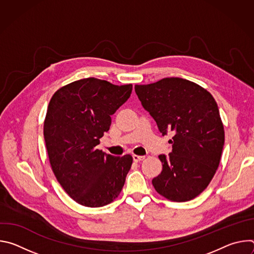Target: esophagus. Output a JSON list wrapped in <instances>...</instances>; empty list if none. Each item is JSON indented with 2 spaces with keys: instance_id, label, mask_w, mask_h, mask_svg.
<instances>
[{
  "instance_id": "obj_1",
  "label": "esophagus",
  "mask_w": 254,
  "mask_h": 254,
  "mask_svg": "<svg viewBox=\"0 0 254 254\" xmlns=\"http://www.w3.org/2000/svg\"><path fill=\"white\" fill-rule=\"evenodd\" d=\"M132 159H133V161L134 162H140V161H143L144 159H146V158H144L143 156H137V155H132Z\"/></svg>"
}]
</instances>
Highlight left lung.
<instances>
[{
    "instance_id": "1",
    "label": "left lung",
    "mask_w": 254,
    "mask_h": 254,
    "mask_svg": "<svg viewBox=\"0 0 254 254\" xmlns=\"http://www.w3.org/2000/svg\"><path fill=\"white\" fill-rule=\"evenodd\" d=\"M134 90L162 134L175 132L169 140V157L159 156L163 170L153 179V186L171 201L196 198L218 169L224 146V127L214 97L197 83L179 77L136 84Z\"/></svg>"
}]
</instances>
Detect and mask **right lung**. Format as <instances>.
<instances>
[{"label":"right lung","mask_w":254,"mask_h":254,"mask_svg":"<svg viewBox=\"0 0 254 254\" xmlns=\"http://www.w3.org/2000/svg\"><path fill=\"white\" fill-rule=\"evenodd\" d=\"M131 89L89 77L62 86L50 99L44 121L49 162L64 191L82 206L110 204L125 185L132 157H115L96 146Z\"/></svg>","instance_id":"right-lung-1"}]
</instances>
